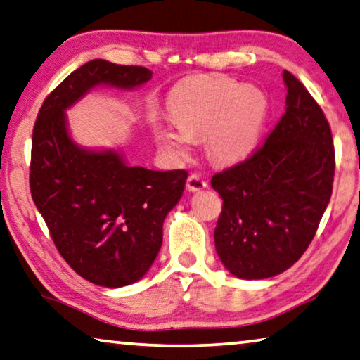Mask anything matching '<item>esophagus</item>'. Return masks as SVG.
Masks as SVG:
<instances>
[{
    "label": "esophagus",
    "instance_id": "esophagus-1",
    "mask_svg": "<svg viewBox=\"0 0 360 360\" xmlns=\"http://www.w3.org/2000/svg\"><path fill=\"white\" fill-rule=\"evenodd\" d=\"M207 186H208L207 179H203L202 176L197 174V173H192L189 178H187V189H189L191 192L202 191V189H205Z\"/></svg>",
    "mask_w": 360,
    "mask_h": 360
}]
</instances>
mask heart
Returning a JSON list of instances; mask_svg holds the SVG:
<instances>
[{"label": "heart", "instance_id": "heart-1", "mask_svg": "<svg viewBox=\"0 0 360 360\" xmlns=\"http://www.w3.org/2000/svg\"><path fill=\"white\" fill-rule=\"evenodd\" d=\"M174 124L158 126L157 141L171 157L187 160L194 139L207 137L210 158L219 165L248 160L259 147L270 112L264 90L223 74L187 80L168 100Z\"/></svg>", "mask_w": 360, "mask_h": 360}]
</instances>
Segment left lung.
<instances>
[{
    "instance_id": "1",
    "label": "left lung",
    "mask_w": 360,
    "mask_h": 360,
    "mask_svg": "<svg viewBox=\"0 0 360 360\" xmlns=\"http://www.w3.org/2000/svg\"><path fill=\"white\" fill-rule=\"evenodd\" d=\"M286 111L248 160L217 173L223 198L214 248L244 280H265L292 266L312 243L328 207L335 146L323 111L291 72H283Z\"/></svg>"
}]
</instances>
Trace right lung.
<instances>
[{"instance_id": "1", "label": "right lung", "mask_w": 360, "mask_h": 360, "mask_svg": "<svg viewBox=\"0 0 360 360\" xmlns=\"http://www.w3.org/2000/svg\"><path fill=\"white\" fill-rule=\"evenodd\" d=\"M150 79L142 66L85 63L46 96L32 134V198L63 259L98 286H127L148 271L187 171L129 166L116 150L79 147L64 111L96 85L136 89Z\"/></svg>"}]
</instances>
